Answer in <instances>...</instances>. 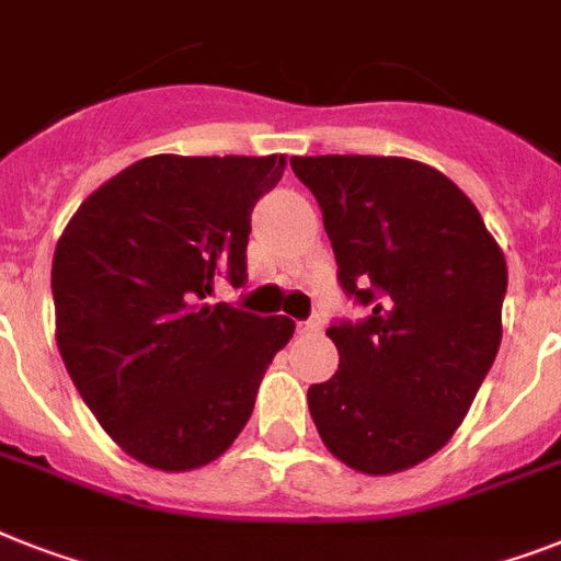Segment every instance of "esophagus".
<instances>
[{"mask_svg": "<svg viewBox=\"0 0 561 561\" xmlns=\"http://www.w3.org/2000/svg\"><path fill=\"white\" fill-rule=\"evenodd\" d=\"M321 330H323L321 318H309V321H300L298 323L300 335H312V332H321Z\"/></svg>", "mask_w": 561, "mask_h": 561, "instance_id": "1", "label": "esophagus"}]
</instances>
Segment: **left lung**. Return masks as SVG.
Returning <instances> with one entry per match:
<instances>
[{"instance_id":"obj_1","label":"left lung","mask_w":561,"mask_h":561,"mask_svg":"<svg viewBox=\"0 0 561 561\" xmlns=\"http://www.w3.org/2000/svg\"><path fill=\"white\" fill-rule=\"evenodd\" d=\"M323 211L341 289L369 314L332 323L330 381L309 387L327 450L387 476L438 453L502 344L507 263L450 178L407 157H291Z\"/></svg>"}]
</instances>
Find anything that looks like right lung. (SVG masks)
<instances>
[{
	"mask_svg": "<svg viewBox=\"0 0 561 561\" xmlns=\"http://www.w3.org/2000/svg\"><path fill=\"white\" fill-rule=\"evenodd\" d=\"M286 157L154 154L82 201L54 252L57 346L73 387L125 453L183 473L247 427L295 321L206 304L247 284L254 203Z\"/></svg>",
	"mask_w": 561,
	"mask_h": 561,
	"instance_id": "right-lung-1",
	"label": "right lung"
}]
</instances>
